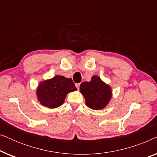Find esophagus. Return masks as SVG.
I'll use <instances>...</instances> for the list:
<instances>
[{
	"instance_id": "esophagus-1",
	"label": "esophagus",
	"mask_w": 157,
	"mask_h": 157,
	"mask_svg": "<svg viewBox=\"0 0 157 157\" xmlns=\"http://www.w3.org/2000/svg\"><path fill=\"white\" fill-rule=\"evenodd\" d=\"M79 86H80V83H76V87L77 89H79Z\"/></svg>"
}]
</instances>
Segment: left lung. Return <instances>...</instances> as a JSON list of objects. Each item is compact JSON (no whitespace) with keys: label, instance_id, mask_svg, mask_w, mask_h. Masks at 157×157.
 <instances>
[{"label":"left lung","instance_id":"obj_1","mask_svg":"<svg viewBox=\"0 0 157 157\" xmlns=\"http://www.w3.org/2000/svg\"><path fill=\"white\" fill-rule=\"evenodd\" d=\"M80 92L84 96L86 106L94 110L104 109L112 98V89L110 86L94 75L90 81L82 82Z\"/></svg>","mask_w":157,"mask_h":157}]
</instances>
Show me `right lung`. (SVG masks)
Here are the masks:
<instances>
[{"mask_svg":"<svg viewBox=\"0 0 157 157\" xmlns=\"http://www.w3.org/2000/svg\"><path fill=\"white\" fill-rule=\"evenodd\" d=\"M76 90L71 78L57 75L40 81L36 94L40 104L47 108L56 109L63 104L68 93Z\"/></svg>","mask_w":157,"mask_h":157,"instance_id":"add662e5","label":"right lung"}]
</instances>
